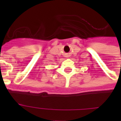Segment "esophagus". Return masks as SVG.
<instances>
[{"label":"esophagus","instance_id":"obj_1","mask_svg":"<svg viewBox=\"0 0 121 121\" xmlns=\"http://www.w3.org/2000/svg\"><path fill=\"white\" fill-rule=\"evenodd\" d=\"M65 57H66V58H69V57H70V55H69V54H66V55H65Z\"/></svg>","mask_w":121,"mask_h":121}]
</instances>
